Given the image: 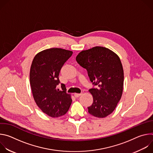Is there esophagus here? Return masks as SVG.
<instances>
[{"mask_svg":"<svg viewBox=\"0 0 153 153\" xmlns=\"http://www.w3.org/2000/svg\"><path fill=\"white\" fill-rule=\"evenodd\" d=\"M82 95L81 93H74V96L76 97H79V96H80Z\"/></svg>","mask_w":153,"mask_h":153,"instance_id":"esophagus-1","label":"esophagus"}]
</instances>
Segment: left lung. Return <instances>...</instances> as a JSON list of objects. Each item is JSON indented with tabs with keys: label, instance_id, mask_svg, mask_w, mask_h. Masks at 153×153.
<instances>
[{
	"label": "left lung",
	"instance_id": "left-lung-1",
	"mask_svg": "<svg viewBox=\"0 0 153 153\" xmlns=\"http://www.w3.org/2000/svg\"><path fill=\"white\" fill-rule=\"evenodd\" d=\"M76 61L88 72L90 81L97 88L89 90L93 97L88 113L103 118L111 114L121 99L123 70L119 56L105 47H95L79 53Z\"/></svg>",
	"mask_w": 153,
	"mask_h": 153
}]
</instances>
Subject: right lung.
Listing matches in <instances>:
<instances>
[{
	"label": "right lung",
	"instance_id": "obj_1",
	"mask_svg": "<svg viewBox=\"0 0 153 153\" xmlns=\"http://www.w3.org/2000/svg\"><path fill=\"white\" fill-rule=\"evenodd\" d=\"M71 51L53 48L37 53L33 59L30 81L34 99L40 110L52 117L66 114L72 102L71 95L60 83L59 75L64 63L72 56Z\"/></svg>",
	"mask_w": 153,
	"mask_h": 153
}]
</instances>
